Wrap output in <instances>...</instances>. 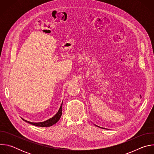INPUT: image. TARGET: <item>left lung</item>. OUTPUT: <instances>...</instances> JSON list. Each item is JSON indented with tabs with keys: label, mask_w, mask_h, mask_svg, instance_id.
Instances as JSON below:
<instances>
[{
	"label": "left lung",
	"mask_w": 154,
	"mask_h": 154,
	"mask_svg": "<svg viewBox=\"0 0 154 154\" xmlns=\"http://www.w3.org/2000/svg\"><path fill=\"white\" fill-rule=\"evenodd\" d=\"M96 126H97V125H96ZM97 127H98V126H97Z\"/></svg>",
	"instance_id": "1"
}]
</instances>
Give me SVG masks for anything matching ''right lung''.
Returning <instances> with one entry per match:
<instances>
[{
	"label": "right lung",
	"instance_id": "obj_1",
	"mask_svg": "<svg viewBox=\"0 0 154 154\" xmlns=\"http://www.w3.org/2000/svg\"><path fill=\"white\" fill-rule=\"evenodd\" d=\"M62 105H63V103H61V105L60 106V108L59 109L58 112H57V113L54 117H52V118H50L49 119H48L46 121H44V122H36V123H35V122H31L26 121L23 118H22V119H23L24 121H25L26 122L30 124H32L33 125H36V126H38V127H50V126H52V125L56 124L59 121V119H60V118L61 116Z\"/></svg>",
	"mask_w": 154,
	"mask_h": 154
}]
</instances>
